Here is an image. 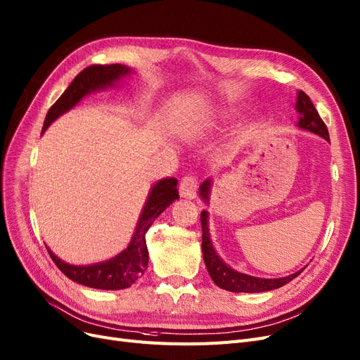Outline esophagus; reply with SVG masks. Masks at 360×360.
<instances>
[{"label":"esophagus","instance_id":"obj_1","mask_svg":"<svg viewBox=\"0 0 360 360\" xmlns=\"http://www.w3.org/2000/svg\"><path fill=\"white\" fill-rule=\"evenodd\" d=\"M179 194L184 198H194L197 195V181L193 176H184L179 184Z\"/></svg>","mask_w":360,"mask_h":360}]
</instances>
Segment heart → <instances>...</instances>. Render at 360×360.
<instances>
[{
    "label": "heart",
    "mask_w": 360,
    "mask_h": 360,
    "mask_svg": "<svg viewBox=\"0 0 360 360\" xmlns=\"http://www.w3.org/2000/svg\"><path fill=\"white\" fill-rule=\"evenodd\" d=\"M219 117H221V118H225V117H227V114L222 112V114H219Z\"/></svg>",
    "instance_id": "b5f03b06"
}]
</instances>
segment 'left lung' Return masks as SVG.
I'll use <instances>...</instances> for the list:
<instances>
[{
	"label": "left lung",
	"mask_w": 360,
	"mask_h": 360,
	"mask_svg": "<svg viewBox=\"0 0 360 360\" xmlns=\"http://www.w3.org/2000/svg\"><path fill=\"white\" fill-rule=\"evenodd\" d=\"M295 110L300 114L297 127L307 130L314 133V135L323 138L325 141H329V131L326 124L323 123V120L319 115L317 110L314 108L313 102L310 98L305 95L302 90L297 93V105ZM212 188V178L206 179L202 182L200 188H198V193H200L202 200L209 205V194ZM202 231H203V242H202V249H203V259L206 264V269L209 271V276L212 277V281L215 282L217 286L230 290V292H248V294H255V292H267L273 290L277 288H282L290 281H294L297 276L301 274V271L305 269H301L300 271L289 274L286 277H278V278H262V277H255V276H249L240 271H236L231 269L229 264H225L219 255L217 254V250L214 248V243L210 240V233H209V212L202 210Z\"/></svg>",
	"instance_id": "1"
}]
</instances>
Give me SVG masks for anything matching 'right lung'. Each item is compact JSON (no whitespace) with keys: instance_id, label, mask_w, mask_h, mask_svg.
Masks as SVG:
<instances>
[{"instance_id":"add662e5","label":"right lung","mask_w":360,"mask_h":360,"mask_svg":"<svg viewBox=\"0 0 360 360\" xmlns=\"http://www.w3.org/2000/svg\"><path fill=\"white\" fill-rule=\"evenodd\" d=\"M130 72L133 71L129 66L122 63L87 66L72 79V83L62 93V96L53 103L46 115L43 131H46L47 127L62 114L72 110L84 96L93 91L115 87L120 79ZM176 185L178 179L175 178L160 179L153 185L148 198H146L142 207L130 243L114 258L90 265H72L58 258L46 246L53 262L66 277L87 288L118 290L131 286L139 281L145 270L148 269V249H146L145 234L157 217L162 215L167 206L179 198Z\"/></svg>"}]
</instances>
